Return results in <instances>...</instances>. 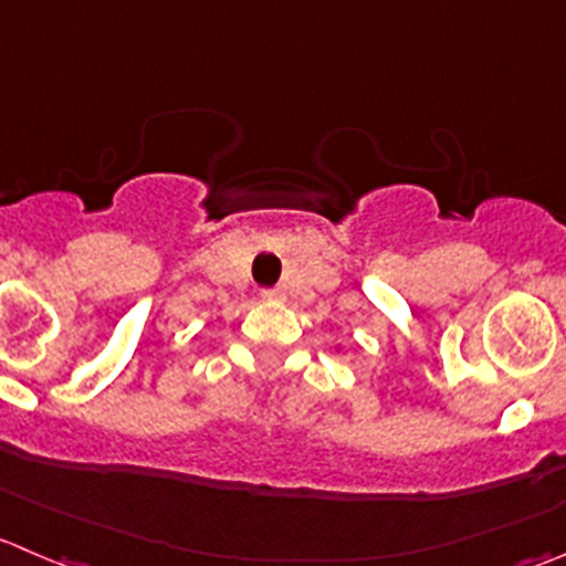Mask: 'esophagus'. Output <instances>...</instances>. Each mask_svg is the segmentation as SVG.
<instances>
[{
  "label": "esophagus",
  "instance_id": "esophagus-1",
  "mask_svg": "<svg viewBox=\"0 0 566 566\" xmlns=\"http://www.w3.org/2000/svg\"><path fill=\"white\" fill-rule=\"evenodd\" d=\"M262 301H268V304H279V301H284V293H282V290H276V287H273V290H262Z\"/></svg>",
  "mask_w": 566,
  "mask_h": 566
}]
</instances>
